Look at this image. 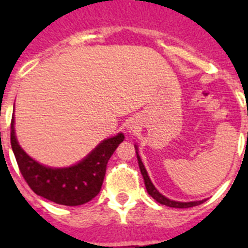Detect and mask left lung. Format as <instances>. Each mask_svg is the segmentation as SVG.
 I'll return each instance as SVG.
<instances>
[{
    "instance_id": "1",
    "label": "left lung",
    "mask_w": 248,
    "mask_h": 248,
    "mask_svg": "<svg viewBox=\"0 0 248 248\" xmlns=\"http://www.w3.org/2000/svg\"><path fill=\"white\" fill-rule=\"evenodd\" d=\"M137 156H138V163H139L140 171H141V175H143V177H144V183H145L146 191H148V194L150 195L151 198L154 199V200H156L159 203L169 206V207H176V209H187V207H194V206L201 205V203L205 201V200H201V201H192V202H179V201H172V200H170V199L165 198L164 195H161L156 189H155V186L153 185V183H151L150 179H149L148 172H146L145 168H144L143 163H141V160H140L138 151H137Z\"/></svg>"
}]
</instances>
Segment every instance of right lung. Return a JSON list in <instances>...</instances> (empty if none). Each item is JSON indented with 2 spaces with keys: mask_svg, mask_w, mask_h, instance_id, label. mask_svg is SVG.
Masks as SVG:
<instances>
[{
  "mask_svg": "<svg viewBox=\"0 0 248 248\" xmlns=\"http://www.w3.org/2000/svg\"><path fill=\"white\" fill-rule=\"evenodd\" d=\"M11 120V146L19 171L34 194L65 206L88 202L99 194L109 159L124 140L120 133L104 140L79 164L71 168L52 169L43 166L28 156L18 145Z\"/></svg>",
  "mask_w": 248,
  "mask_h": 248,
  "instance_id": "1",
  "label": "right lung"
}]
</instances>
